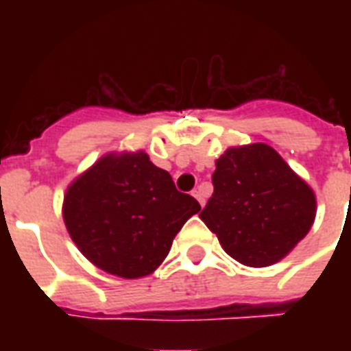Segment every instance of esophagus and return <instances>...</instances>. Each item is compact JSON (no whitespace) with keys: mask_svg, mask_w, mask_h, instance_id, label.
I'll return each mask as SVG.
<instances>
[{"mask_svg":"<svg viewBox=\"0 0 351 351\" xmlns=\"http://www.w3.org/2000/svg\"><path fill=\"white\" fill-rule=\"evenodd\" d=\"M193 197L197 198V200H198V204H200V206H202V208H204V206H206V200H204L202 193L198 191V189H195V191H193Z\"/></svg>","mask_w":351,"mask_h":351,"instance_id":"34e87169","label":"esophagus"}]
</instances>
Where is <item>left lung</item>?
<instances>
[{
	"instance_id": "obj_1",
	"label": "left lung",
	"mask_w": 351,
	"mask_h": 351,
	"mask_svg": "<svg viewBox=\"0 0 351 351\" xmlns=\"http://www.w3.org/2000/svg\"><path fill=\"white\" fill-rule=\"evenodd\" d=\"M200 219L234 261L266 267L282 261L313 226L315 193L267 143L226 149Z\"/></svg>"
}]
</instances>
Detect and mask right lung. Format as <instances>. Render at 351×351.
Instances as JSON below:
<instances>
[{"mask_svg": "<svg viewBox=\"0 0 351 351\" xmlns=\"http://www.w3.org/2000/svg\"><path fill=\"white\" fill-rule=\"evenodd\" d=\"M200 204L143 151L107 153L69 184L63 222L82 255L121 278L147 277Z\"/></svg>", "mask_w": 351, "mask_h": 351, "instance_id": "obj_1", "label": "right lung"}]
</instances>
